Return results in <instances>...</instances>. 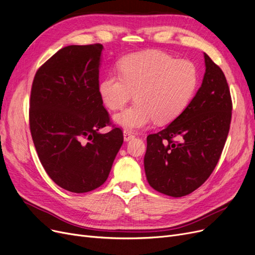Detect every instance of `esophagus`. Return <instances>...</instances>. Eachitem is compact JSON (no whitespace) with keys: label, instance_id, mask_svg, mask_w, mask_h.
Returning <instances> with one entry per match:
<instances>
[{"label":"esophagus","instance_id":"obj_1","mask_svg":"<svg viewBox=\"0 0 255 255\" xmlns=\"http://www.w3.org/2000/svg\"><path fill=\"white\" fill-rule=\"evenodd\" d=\"M123 138H125V141H128L130 139H133L134 133L129 129H125V130H123Z\"/></svg>","mask_w":255,"mask_h":255}]
</instances>
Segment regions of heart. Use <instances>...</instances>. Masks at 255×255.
Instances as JSON below:
<instances>
[{
	"label": "heart",
	"instance_id": "b5f03b06",
	"mask_svg": "<svg viewBox=\"0 0 255 255\" xmlns=\"http://www.w3.org/2000/svg\"><path fill=\"white\" fill-rule=\"evenodd\" d=\"M119 75L110 74L99 86L100 97L112 111L121 110L130 99L136 101L114 117L116 125L140 128L153 120L167 125L185 111L198 85L195 65L176 60L159 51H144L123 58Z\"/></svg>",
	"mask_w": 255,
	"mask_h": 255
}]
</instances>
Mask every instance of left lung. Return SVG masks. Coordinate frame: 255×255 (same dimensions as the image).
Listing matches in <instances>:
<instances>
[{
	"label": "left lung",
	"mask_w": 255,
	"mask_h": 255,
	"mask_svg": "<svg viewBox=\"0 0 255 255\" xmlns=\"http://www.w3.org/2000/svg\"><path fill=\"white\" fill-rule=\"evenodd\" d=\"M204 60L201 87L188 106L164 129L146 137V180L152 188L174 198L191 194L210 177L232 118L225 73L205 53Z\"/></svg>",
	"instance_id": "1"
}]
</instances>
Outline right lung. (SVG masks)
I'll return each instance as SVG.
<instances>
[{"mask_svg":"<svg viewBox=\"0 0 255 255\" xmlns=\"http://www.w3.org/2000/svg\"><path fill=\"white\" fill-rule=\"evenodd\" d=\"M103 45H68L38 69L29 100V128L45 172L58 186L83 194L107 180L123 142L99 92Z\"/></svg>","mask_w":255,"mask_h":255,"instance_id":"right-lung-1","label":"right lung"}]
</instances>
